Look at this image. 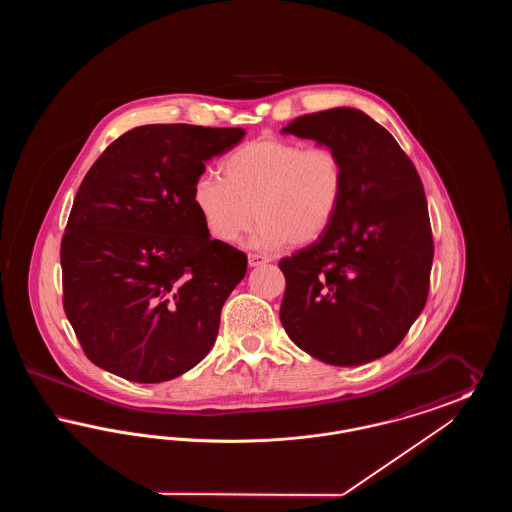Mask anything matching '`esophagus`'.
<instances>
[{
	"label": "esophagus",
	"mask_w": 512,
	"mask_h": 512,
	"mask_svg": "<svg viewBox=\"0 0 512 512\" xmlns=\"http://www.w3.org/2000/svg\"><path fill=\"white\" fill-rule=\"evenodd\" d=\"M268 261H270V259H268L267 255H261V253H249V255H247L249 267H261V265H265Z\"/></svg>",
	"instance_id": "34e87169"
}]
</instances>
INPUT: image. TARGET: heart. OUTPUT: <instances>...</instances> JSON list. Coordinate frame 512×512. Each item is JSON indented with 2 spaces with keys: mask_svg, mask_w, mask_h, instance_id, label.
<instances>
[{
  "mask_svg": "<svg viewBox=\"0 0 512 512\" xmlns=\"http://www.w3.org/2000/svg\"><path fill=\"white\" fill-rule=\"evenodd\" d=\"M343 192L345 169L334 149L261 138L226 155L220 178L199 176L192 199L220 242H236L255 217L261 224L253 242L276 249L317 242L336 219Z\"/></svg>",
  "mask_w": 512,
  "mask_h": 512,
  "instance_id": "1",
  "label": "heart"
}]
</instances>
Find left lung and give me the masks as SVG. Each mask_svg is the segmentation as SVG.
I'll use <instances>...</instances> for the list:
<instances>
[{
    "label": "left lung",
    "instance_id": "obj_1",
    "mask_svg": "<svg viewBox=\"0 0 512 512\" xmlns=\"http://www.w3.org/2000/svg\"><path fill=\"white\" fill-rule=\"evenodd\" d=\"M282 134L334 149L345 169L330 228L280 261L282 326L322 363L365 365L401 343L428 299L434 240L420 176L390 132L353 107L303 115Z\"/></svg>",
    "mask_w": 512,
    "mask_h": 512
}]
</instances>
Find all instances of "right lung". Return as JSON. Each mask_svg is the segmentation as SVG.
Masks as SVG:
<instances>
[{
	"label": "right lung",
	"mask_w": 512,
	"mask_h": 512,
	"mask_svg": "<svg viewBox=\"0 0 512 512\" xmlns=\"http://www.w3.org/2000/svg\"><path fill=\"white\" fill-rule=\"evenodd\" d=\"M244 128L146 124L84 176L61 242L63 307L86 357L140 384L194 368L247 257L209 230L192 190Z\"/></svg>",
	"instance_id": "1"
}]
</instances>
